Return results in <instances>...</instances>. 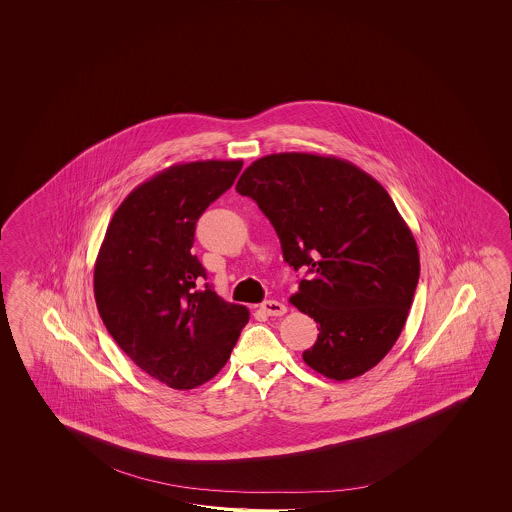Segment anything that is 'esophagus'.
<instances>
[{
    "label": "esophagus",
    "instance_id": "34e87169",
    "mask_svg": "<svg viewBox=\"0 0 512 512\" xmlns=\"http://www.w3.org/2000/svg\"><path fill=\"white\" fill-rule=\"evenodd\" d=\"M260 309L265 313V315L269 316H282L285 315V311H287V307H285L282 302H276V300H267V302H263Z\"/></svg>",
    "mask_w": 512,
    "mask_h": 512
}]
</instances>
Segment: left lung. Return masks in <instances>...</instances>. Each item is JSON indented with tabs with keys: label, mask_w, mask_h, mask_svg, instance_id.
<instances>
[{
	"label": "left lung",
	"mask_w": 512,
	"mask_h": 512,
	"mask_svg": "<svg viewBox=\"0 0 512 512\" xmlns=\"http://www.w3.org/2000/svg\"><path fill=\"white\" fill-rule=\"evenodd\" d=\"M236 190L258 203L300 280L289 302L318 324L304 362L333 381L375 368L403 331L419 282L414 234L384 186L349 161L271 153Z\"/></svg>",
	"instance_id": "8db88e82"
}]
</instances>
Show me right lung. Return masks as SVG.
I'll use <instances>...</instances> for the list:
<instances>
[{
	"label": "right lung",
	"mask_w": 512,
	"mask_h": 512,
	"mask_svg": "<svg viewBox=\"0 0 512 512\" xmlns=\"http://www.w3.org/2000/svg\"><path fill=\"white\" fill-rule=\"evenodd\" d=\"M241 166L174 164L133 188L95 261V300L109 335L142 371L174 390L216 377L249 322L245 305L225 302L208 283L199 287L207 271L190 252L197 219Z\"/></svg>",
	"instance_id": "add662e5"
}]
</instances>
